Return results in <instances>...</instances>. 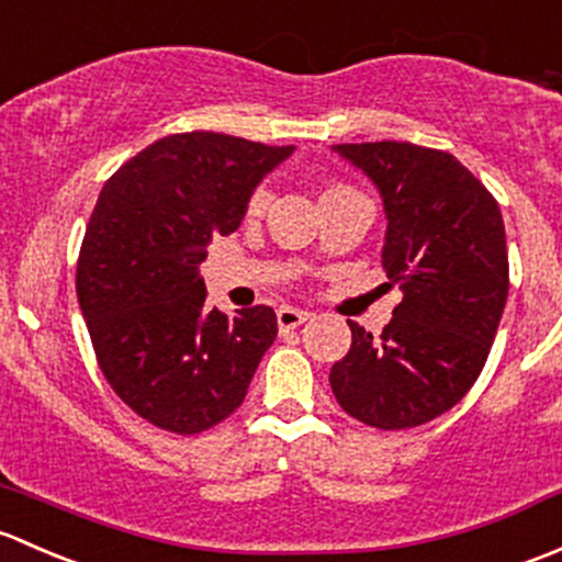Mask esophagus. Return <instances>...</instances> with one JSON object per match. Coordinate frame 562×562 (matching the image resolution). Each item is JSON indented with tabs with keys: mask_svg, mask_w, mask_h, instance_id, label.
I'll return each mask as SVG.
<instances>
[{
	"mask_svg": "<svg viewBox=\"0 0 562 562\" xmlns=\"http://www.w3.org/2000/svg\"><path fill=\"white\" fill-rule=\"evenodd\" d=\"M308 311H300V308H292V305H283L279 308V314H276V319H279V327L286 333V329H294L300 327L303 322H308Z\"/></svg>",
	"mask_w": 562,
	"mask_h": 562,
	"instance_id": "esophagus-1",
	"label": "esophagus"
}]
</instances>
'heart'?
<instances>
[{"label":"heart","instance_id":"obj_1","mask_svg":"<svg viewBox=\"0 0 562 562\" xmlns=\"http://www.w3.org/2000/svg\"><path fill=\"white\" fill-rule=\"evenodd\" d=\"M268 200H270V192L262 187V189H257V192H254L251 202H248V207H251V211H262V207L268 205Z\"/></svg>","mask_w":562,"mask_h":562}]
</instances>
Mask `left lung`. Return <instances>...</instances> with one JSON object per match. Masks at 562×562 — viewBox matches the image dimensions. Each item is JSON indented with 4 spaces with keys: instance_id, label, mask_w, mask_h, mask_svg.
<instances>
[{
    "instance_id": "8db88e82",
    "label": "left lung",
    "mask_w": 562,
    "mask_h": 562,
    "mask_svg": "<svg viewBox=\"0 0 562 562\" xmlns=\"http://www.w3.org/2000/svg\"><path fill=\"white\" fill-rule=\"evenodd\" d=\"M379 189L381 265L403 289L379 338L357 322L329 370L340 408L379 430H408L465 397L487 362L508 297L501 207L452 154L414 143L333 146Z\"/></svg>"
}]
</instances>
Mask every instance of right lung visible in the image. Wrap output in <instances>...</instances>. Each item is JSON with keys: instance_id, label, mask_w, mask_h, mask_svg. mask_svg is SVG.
Masks as SVG:
<instances>
[{"instance_id": "add662e5", "label": "right lung", "mask_w": 562, "mask_h": 562, "mask_svg": "<svg viewBox=\"0 0 562 562\" xmlns=\"http://www.w3.org/2000/svg\"><path fill=\"white\" fill-rule=\"evenodd\" d=\"M294 146L222 132L161 137L110 176L78 257V303L115 395L161 430L194 436L246 397L279 335L276 311L205 308L207 243Z\"/></svg>"}]
</instances>
